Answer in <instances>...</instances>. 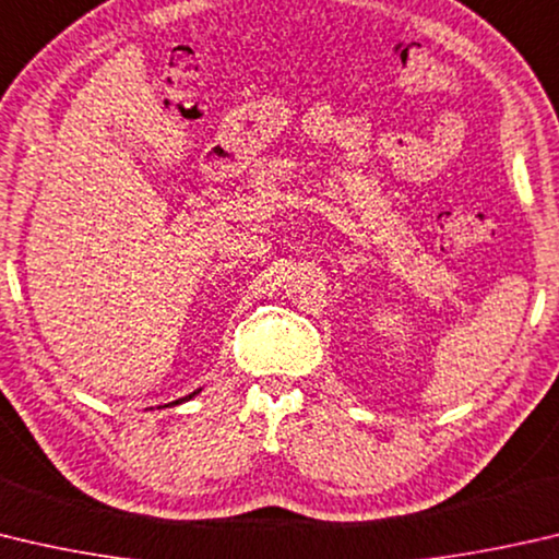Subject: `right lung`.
<instances>
[{"instance_id":"add662e5","label":"right lung","mask_w":559,"mask_h":559,"mask_svg":"<svg viewBox=\"0 0 559 559\" xmlns=\"http://www.w3.org/2000/svg\"><path fill=\"white\" fill-rule=\"evenodd\" d=\"M200 393V389L198 391H192L190 395H186V399H178V401H174V403H170V405H178V403H186V401H190L192 399V395H198Z\"/></svg>"}]
</instances>
